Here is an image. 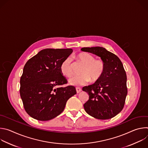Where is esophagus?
<instances>
[{
	"label": "esophagus",
	"mask_w": 148,
	"mask_h": 148,
	"mask_svg": "<svg viewBox=\"0 0 148 148\" xmlns=\"http://www.w3.org/2000/svg\"><path fill=\"white\" fill-rule=\"evenodd\" d=\"M76 91L77 93H79V92L81 91V88L79 87H76Z\"/></svg>",
	"instance_id": "obj_1"
}]
</instances>
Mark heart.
<instances>
[{
    "mask_svg": "<svg viewBox=\"0 0 148 148\" xmlns=\"http://www.w3.org/2000/svg\"><path fill=\"white\" fill-rule=\"evenodd\" d=\"M77 58L84 65L80 73L81 75L74 76L69 80L72 86H81L85 85L90 80L92 82L99 81L104 74L105 71V62L101 59H95V57L88 53H81L78 54ZM61 74L70 78L73 71L70 57L66 58L60 65Z\"/></svg>",
    "mask_w": 148,
    "mask_h": 148,
    "instance_id": "b5f03b06",
    "label": "heart"
}]
</instances>
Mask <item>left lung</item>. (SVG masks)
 Instances as JSON below:
<instances>
[{"mask_svg": "<svg viewBox=\"0 0 148 148\" xmlns=\"http://www.w3.org/2000/svg\"><path fill=\"white\" fill-rule=\"evenodd\" d=\"M81 50L99 56L106 66L99 81L82 88L89 95L88 100L84 104V110L96 119H111L122 110L128 93L127 78L122 63L115 54L102 47Z\"/></svg>", "mask_w": 148, "mask_h": 148, "instance_id": "left-lung-1", "label": "left lung"}]
</instances>
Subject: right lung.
<instances>
[{
	"label": "right lung",
	"instance_id": "obj_1",
	"mask_svg": "<svg viewBox=\"0 0 148 148\" xmlns=\"http://www.w3.org/2000/svg\"><path fill=\"white\" fill-rule=\"evenodd\" d=\"M73 49H46L29 59L20 78V94L26 112L46 121L60 115L67 100L76 94L73 86L57 87L67 83L60 71L61 62Z\"/></svg>",
	"mask_w": 148,
	"mask_h": 148
}]
</instances>
